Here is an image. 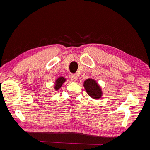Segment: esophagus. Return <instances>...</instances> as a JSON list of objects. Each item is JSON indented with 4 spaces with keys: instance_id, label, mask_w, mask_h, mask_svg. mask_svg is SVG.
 Returning <instances> with one entry per match:
<instances>
[{
    "instance_id": "obj_1",
    "label": "esophagus",
    "mask_w": 150,
    "mask_h": 150,
    "mask_svg": "<svg viewBox=\"0 0 150 150\" xmlns=\"http://www.w3.org/2000/svg\"><path fill=\"white\" fill-rule=\"evenodd\" d=\"M71 79L72 81H74V82H76V81H77V80H78V76H77L76 74H71Z\"/></svg>"
}]
</instances>
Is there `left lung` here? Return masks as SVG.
Listing matches in <instances>:
<instances>
[{"label":"left lung","mask_w":150,"mask_h":150,"mask_svg":"<svg viewBox=\"0 0 150 150\" xmlns=\"http://www.w3.org/2000/svg\"><path fill=\"white\" fill-rule=\"evenodd\" d=\"M83 86L86 91L92 99H99L102 97V89L95 79L92 78L87 79L84 81Z\"/></svg>","instance_id":"8db88e82"}]
</instances>
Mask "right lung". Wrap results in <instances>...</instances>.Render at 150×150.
Returning <instances> with one entry per match:
<instances>
[{"label": "right lung", "mask_w": 150, "mask_h": 150, "mask_svg": "<svg viewBox=\"0 0 150 150\" xmlns=\"http://www.w3.org/2000/svg\"><path fill=\"white\" fill-rule=\"evenodd\" d=\"M66 80H67L66 78H65L64 77H62V76L59 77L58 78L56 79L55 82H54V87L56 91H58L62 87V84L66 82Z\"/></svg>", "instance_id": "right-lung-1"}]
</instances>
